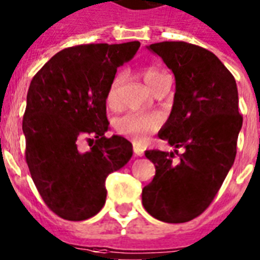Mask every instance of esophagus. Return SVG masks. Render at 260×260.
I'll return each mask as SVG.
<instances>
[{
  "instance_id": "34e87169",
  "label": "esophagus",
  "mask_w": 260,
  "mask_h": 260,
  "mask_svg": "<svg viewBox=\"0 0 260 260\" xmlns=\"http://www.w3.org/2000/svg\"><path fill=\"white\" fill-rule=\"evenodd\" d=\"M133 150H134V154L138 155V157H142L143 155L142 146H140L138 143H133Z\"/></svg>"
}]
</instances>
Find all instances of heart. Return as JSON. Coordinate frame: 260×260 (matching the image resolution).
<instances>
[{"mask_svg":"<svg viewBox=\"0 0 260 260\" xmlns=\"http://www.w3.org/2000/svg\"><path fill=\"white\" fill-rule=\"evenodd\" d=\"M140 74L153 92L164 82V79L168 78L165 72L155 67L142 68ZM122 82H123V74L117 72L111 79L106 94V102L109 107H115L118 105ZM159 126H161V117L158 114L153 113H127L123 117L118 118L115 122L117 132L134 141L146 140L150 134L158 130Z\"/></svg>","mask_w":260,"mask_h":260,"instance_id":"b5f03b06","label":"heart"}]
</instances>
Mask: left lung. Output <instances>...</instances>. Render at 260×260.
<instances>
[{
	"label": "left lung",
	"mask_w": 260,
	"mask_h": 260,
	"mask_svg": "<svg viewBox=\"0 0 260 260\" xmlns=\"http://www.w3.org/2000/svg\"><path fill=\"white\" fill-rule=\"evenodd\" d=\"M176 79L169 118L158 133L173 151L146 150L155 176L142 189V204L165 223H185L200 216L219 192L234 165L243 117L235 78L217 56L185 41L149 45Z\"/></svg>",
	"instance_id": "obj_1"
}]
</instances>
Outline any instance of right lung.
Masks as SVG:
<instances>
[{
  "label": "right lung",
  "mask_w": 260,
  "mask_h": 260,
  "mask_svg": "<svg viewBox=\"0 0 260 260\" xmlns=\"http://www.w3.org/2000/svg\"><path fill=\"white\" fill-rule=\"evenodd\" d=\"M140 41L82 44L57 52L33 76L22 119L25 159L52 212L80 221L106 203V178L133 155L123 137L107 138L106 94L117 68L136 55ZM83 139L94 145L83 152Z\"/></svg>",
  "instance_id": "add662e5"
}]
</instances>
